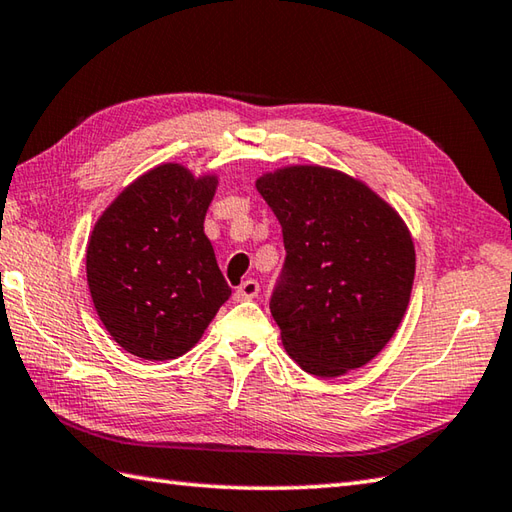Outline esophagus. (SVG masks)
Listing matches in <instances>:
<instances>
[{
  "label": "esophagus",
  "instance_id": "obj_1",
  "mask_svg": "<svg viewBox=\"0 0 512 512\" xmlns=\"http://www.w3.org/2000/svg\"><path fill=\"white\" fill-rule=\"evenodd\" d=\"M259 295V284L255 279H246V282L235 290L237 302H244V299H255Z\"/></svg>",
  "mask_w": 512,
  "mask_h": 512
}]
</instances>
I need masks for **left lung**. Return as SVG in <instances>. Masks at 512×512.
<instances>
[{
  "instance_id": "left-lung-1",
  "label": "left lung",
  "mask_w": 512,
  "mask_h": 512,
  "mask_svg": "<svg viewBox=\"0 0 512 512\" xmlns=\"http://www.w3.org/2000/svg\"><path fill=\"white\" fill-rule=\"evenodd\" d=\"M284 233L270 313L286 353L315 377H339L382 353L415 279L406 222L362 179L299 164L255 182Z\"/></svg>"
}]
</instances>
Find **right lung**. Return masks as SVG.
I'll list each match as a JSON object with an SVG mask.
<instances>
[{
    "label": "right lung",
    "mask_w": 512,
    "mask_h": 512,
    "mask_svg": "<svg viewBox=\"0 0 512 512\" xmlns=\"http://www.w3.org/2000/svg\"><path fill=\"white\" fill-rule=\"evenodd\" d=\"M217 175L150 168L95 222L86 279L99 319L126 353L164 362L188 353L230 288L204 233Z\"/></svg>",
    "instance_id": "add662e5"
}]
</instances>
